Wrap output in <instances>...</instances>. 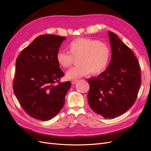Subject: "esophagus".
Listing matches in <instances>:
<instances>
[{
    "label": "esophagus",
    "instance_id": "obj_1",
    "mask_svg": "<svg viewBox=\"0 0 151 151\" xmlns=\"http://www.w3.org/2000/svg\"><path fill=\"white\" fill-rule=\"evenodd\" d=\"M77 81H78L77 80H72V81H71V83H72V84H75L77 83Z\"/></svg>",
    "mask_w": 151,
    "mask_h": 151
}]
</instances>
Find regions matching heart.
I'll use <instances>...</instances> for the list:
<instances>
[{
	"label": "heart",
	"instance_id": "b5f03b06",
	"mask_svg": "<svg viewBox=\"0 0 151 151\" xmlns=\"http://www.w3.org/2000/svg\"><path fill=\"white\" fill-rule=\"evenodd\" d=\"M68 52L59 50L56 60L63 68L70 67L74 58H79V66L73 67L66 73L68 79H77L89 74H101L109 64L111 50L108 45L94 39L79 38L67 45Z\"/></svg>",
	"mask_w": 151,
	"mask_h": 151
}]
</instances>
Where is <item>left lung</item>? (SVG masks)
<instances>
[{"label":"left lung","mask_w":151,"mask_h":151,"mask_svg":"<svg viewBox=\"0 0 151 151\" xmlns=\"http://www.w3.org/2000/svg\"><path fill=\"white\" fill-rule=\"evenodd\" d=\"M111 59L106 69L88 79L90 107L104 118L125 113L135 101L140 88V69L133 52L118 36L108 31Z\"/></svg>","instance_id":"1"}]
</instances>
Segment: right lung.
<instances>
[{
    "label": "right lung",
    "instance_id": "add662e5",
    "mask_svg": "<svg viewBox=\"0 0 151 151\" xmlns=\"http://www.w3.org/2000/svg\"><path fill=\"white\" fill-rule=\"evenodd\" d=\"M66 38L43 35L22 50L16 61L13 89L22 109L37 120L48 121L62 109L69 81L57 84L64 76L56 60Z\"/></svg>",
    "mask_w": 151,
    "mask_h": 151
}]
</instances>
